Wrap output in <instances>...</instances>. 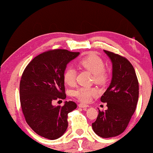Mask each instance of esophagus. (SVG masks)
<instances>
[{"mask_svg":"<svg viewBox=\"0 0 153 153\" xmlns=\"http://www.w3.org/2000/svg\"><path fill=\"white\" fill-rule=\"evenodd\" d=\"M78 106L79 107V108H83L84 110H85L87 108H88L89 105H85V104H83V103H80L78 105Z\"/></svg>","mask_w":153,"mask_h":153,"instance_id":"1","label":"esophagus"}]
</instances>
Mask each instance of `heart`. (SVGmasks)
<instances>
[{
  "label": "heart",
  "mask_w": 153,
  "mask_h": 153,
  "mask_svg": "<svg viewBox=\"0 0 153 153\" xmlns=\"http://www.w3.org/2000/svg\"><path fill=\"white\" fill-rule=\"evenodd\" d=\"M79 64L85 69L89 70L93 74L95 82L99 84L105 83L108 74L105 69V63L102 58L95 54H91L80 60ZM77 71L72 66H68L63 73V79L67 85H73L76 82ZM98 93V91L93 87H79L72 91V95L80 101L86 102L95 96Z\"/></svg>",
  "instance_id": "obj_1"
}]
</instances>
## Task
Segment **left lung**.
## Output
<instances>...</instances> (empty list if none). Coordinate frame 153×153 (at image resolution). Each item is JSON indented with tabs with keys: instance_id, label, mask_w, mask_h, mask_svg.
<instances>
[{
	"instance_id": "1",
	"label": "left lung",
	"mask_w": 153,
	"mask_h": 153,
	"mask_svg": "<svg viewBox=\"0 0 153 153\" xmlns=\"http://www.w3.org/2000/svg\"><path fill=\"white\" fill-rule=\"evenodd\" d=\"M112 63V78L100 98L108 109L99 110L92 128L97 135L109 138L124 131L135 111L139 98V83L134 66L126 58L104 51Z\"/></svg>"
}]
</instances>
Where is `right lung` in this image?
<instances>
[{
	"label": "right lung",
	"mask_w": 153,
	"mask_h": 153,
	"mask_svg": "<svg viewBox=\"0 0 153 153\" xmlns=\"http://www.w3.org/2000/svg\"><path fill=\"white\" fill-rule=\"evenodd\" d=\"M79 52L50 50L35 57L25 68L19 83V99L25 121L39 135L56 139L68 128V114L77 108L76 102L66 101L53 106L54 100L65 99L63 73L67 64Z\"/></svg>",
	"instance_id": "1"
}]
</instances>
